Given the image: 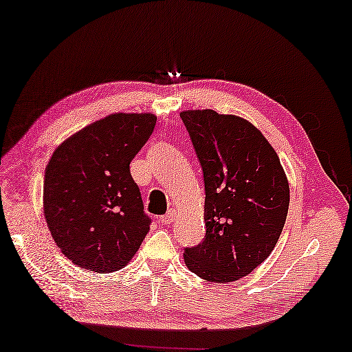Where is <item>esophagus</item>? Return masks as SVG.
Listing matches in <instances>:
<instances>
[{"mask_svg": "<svg viewBox=\"0 0 352 352\" xmlns=\"http://www.w3.org/2000/svg\"><path fill=\"white\" fill-rule=\"evenodd\" d=\"M175 217H176L175 210H170V212H166V214L162 215L160 223L162 225H170V223H173V220H175Z\"/></svg>", "mask_w": 352, "mask_h": 352, "instance_id": "obj_1", "label": "esophagus"}]
</instances>
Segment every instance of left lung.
I'll return each instance as SVG.
<instances>
[{
  "instance_id": "obj_1",
  "label": "left lung",
  "mask_w": 352,
  "mask_h": 352,
  "mask_svg": "<svg viewBox=\"0 0 352 352\" xmlns=\"http://www.w3.org/2000/svg\"><path fill=\"white\" fill-rule=\"evenodd\" d=\"M181 118L206 192V236L184 250V261L208 282H236L277 245L289 208L288 177L266 137L244 118L214 110H184Z\"/></svg>"
}]
</instances>
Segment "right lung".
Here are the masks:
<instances>
[{"instance_id":"obj_1","label":"right lung","mask_w":352,"mask_h":352,"mask_svg":"<svg viewBox=\"0 0 352 352\" xmlns=\"http://www.w3.org/2000/svg\"><path fill=\"white\" fill-rule=\"evenodd\" d=\"M153 113H115L70 135L48 160L44 215L78 267L107 274L131 261L149 231L131 162L153 133Z\"/></svg>"}]
</instances>
